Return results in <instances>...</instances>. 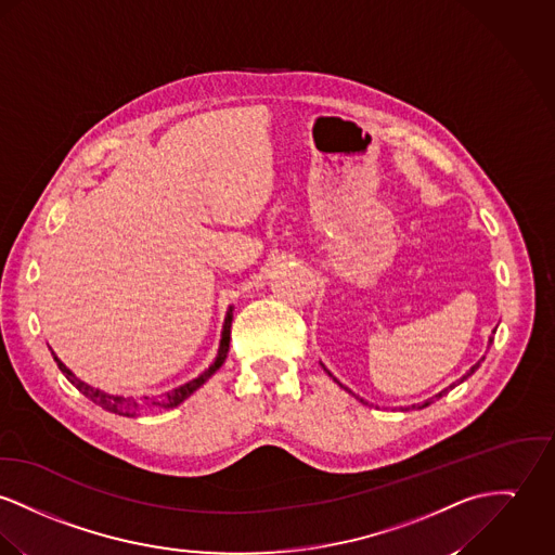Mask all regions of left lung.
<instances>
[{"label": "left lung", "instance_id": "left-lung-1", "mask_svg": "<svg viewBox=\"0 0 555 555\" xmlns=\"http://www.w3.org/2000/svg\"><path fill=\"white\" fill-rule=\"evenodd\" d=\"M492 341H494V338H492V336H490V338H488V348H490V344H492ZM483 359H486V357H481V359H479V361H477V363H475V365H473V367H470L469 372H467V374H465V376H463V378H461V380H459V384L465 383V380H467V378H469L470 374H475V370H477V367H479V365H481V361H483ZM321 365H323V363H321ZM323 370H325V372H327V374H330V376H332V378H334V374H332V372H330V370H327V367H325V365H323ZM334 380H336V378H334ZM336 383L340 384L341 388H346V386H344V384H341L340 380H336ZM454 386H456V383L450 384V388H454ZM346 390H348V388H346ZM348 392H352V390H348ZM446 392H448V388H443V390H441V392H437V395H435V397H430V399H427V401H425V403H414V405H412V408H414V410H416V408H418V410H423V408H427V405H430V403H433V399H439V397H443V395H446ZM361 401H363V399H361Z\"/></svg>", "mask_w": 555, "mask_h": 555}]
</instances>
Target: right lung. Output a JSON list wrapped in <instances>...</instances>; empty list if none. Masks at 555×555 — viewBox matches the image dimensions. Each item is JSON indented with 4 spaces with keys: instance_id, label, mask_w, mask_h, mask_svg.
Returning a JSON list of instances; mask_svg holds the SVG:
<instances>
[{
    "instance_id": "add662e5",
    "label": "right lung",
    "mask_w": 555,
    "mask_h": 555,
    "mask_svg": "<svg viewBox=\"0 0 555 555\" xmlns=\"http://www.w3.org/2000/svg\"><path fill=\"white\" fill-rule=\"evenodd\" d=\"M232 312H234V306H230L228 312H225V321H223V330H221V340H219V350H217V357H215L214 363L209 365V370H205L198 378H194V380H190V383L181 384V386L172 388L169 392H165V395L158 397V399H156V397H154V399L145 397L147 405H154V408H158V410H172V408H177L179 403H183L192 392H196L203 384L207 383V380L214 376L215 372L223 365V361H225V357H228V350H230ZM50 352H52V357H54L59 370L65 374V378L74 384L92 403H96L99 408H103V410H107V412H112V414H118V416L134 418V416L139 414L141 403H139L137 399L125 397V395H109V392H105V390H101V388H94V386L86 384L85 380L76 378V374L54 354L52 348H50Z\"/></svg>"
}]
</instances>
